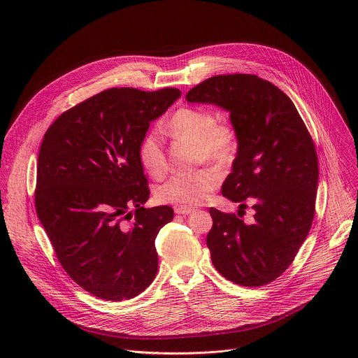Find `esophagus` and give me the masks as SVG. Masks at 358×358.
Segmentation results:
<instances>
[{
	"label": "esophagus",
	"instance_id": "obj_1",
	"mask_svg": "<svg viewBox=\"0 0 358 358\" xmlns=\"http://www.w3.org/2000/svg\"><path fill=\"white\" fill-rule=\"evenodd\" d=\"M176 214L178 215H188L191 213H194V208H185V207H176Z\"/></svg>",
	"mask_w": 358,
	"mask_h": 358
}]
</instances>
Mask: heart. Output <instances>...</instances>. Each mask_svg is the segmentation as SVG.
<instances>
[{"label":"heart","mask_w":358,"mask_h":358,"mask_svg":"<svg viewBox=\"0 0 358 358\" xmlns=\"http://www.w3.org/2000/svg\"><path fill=\"white\" fill-rule=\"evenodd\" d=\"M160 129L174 137L196 141L198 162L217 169L228 167L239 151L241 137L236 126L229 120H217V115L206 108H180ZM138 160L151 177L159 178L166 173L167 157L157 131H148L141 138ZM218 181V173L211 169L192 174H176L162 182L155 195L162 203L191 208L206 201Z\"/></svg>","instance_id":"heart-1"}]
</instances>
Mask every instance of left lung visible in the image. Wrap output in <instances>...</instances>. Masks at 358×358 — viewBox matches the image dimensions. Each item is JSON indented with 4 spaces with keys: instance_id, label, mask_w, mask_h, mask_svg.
I'll list each match as a JSON object with an SVG mask.
<instances>
[{
    "instance_id": "left-lung-1",
    "label": "left lung",
    "mask_w": 358,
    "mask_h": 358,
    "mask_svg": "<svg viewBox=\"0 0 358 358\" xmlns=\"http://www.w3.org/2000/svg\"><path fill=\"white\" fill-rule=\"evenodd\" d=\"M185 99L231 113L241 144L222 195L241 203L239 216L245 200L255 210L246 226L235 214L210 208L213 264L236 285H268L292 265L315 218L319 166L313 138L293 101L257 75L213 76Z\"/></svg>"
}]
</instances>
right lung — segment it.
Listing matches in <instances>:
<instances>
[{"label": "right lung", "instance_id": "add662e5", "mask_svg": "<svg viewBox=\"0 0 358 358\" xmlns=\"http://www.w3.org/2000/svg\"><path fill=\"white\" fill-rule=\"evenodd\" d=\"M180 96L176 87H112L62 113L43 136L36 215L65 272L99 299H131L156 278V236L174 211L143 207L150 189L138 145Z\"/></svg>", "mask_w": 358, "mask_h": 358}]
</instances>
